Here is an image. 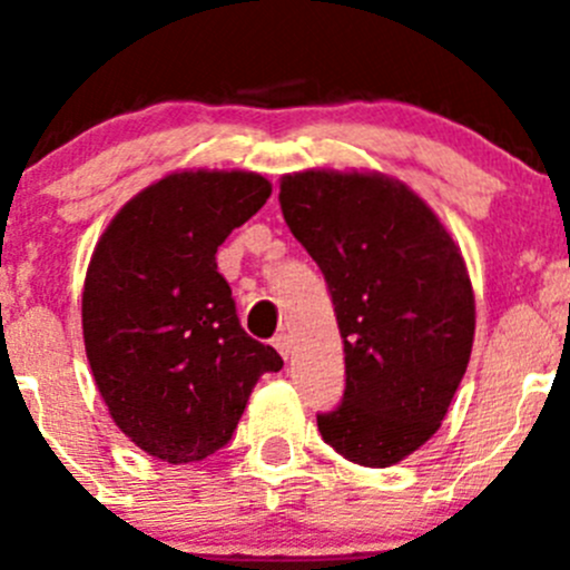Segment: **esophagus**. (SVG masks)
<instances>
[{
  "mask_svg": "<svg viewBox=\"0 0 570 570\" xmlns=\"http://www.w3.org/2000/svg\"><path fill=\"white\" fill-rule=\"evenodd\" d=\"M273 347L278 350L284 358H289V355H292V336H286V333H278V336L273 338Z\"/></svg>",
  "mask_w": 570,
  "mask_h": 570,
  "instance_id": "1",
  "label": "esophagus"
}]
</instances>
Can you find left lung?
<instances>
[{
  "mask_svg": "<svg viewBox=\"0 0 570 570\" xmlns=\"http://www.w3.org/2000/svg\"><path fill=\"white\" fill-rule=\"evenodd\" d=\"M281 212L320 264L344 338L347 389L320 413L322 441L386 469L444 422L474 344V289L461 245L428 200L377 170L281 176Z\"/></svg>",
  "mask_w": 570,
  "mask_h": 570,
  "instance_id": "obj_1",
  "label": "left lung"
}]
</instances>
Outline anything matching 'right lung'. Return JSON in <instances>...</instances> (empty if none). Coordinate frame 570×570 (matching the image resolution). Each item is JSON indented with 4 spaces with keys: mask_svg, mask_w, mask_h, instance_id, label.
Returning <instances> with one entry per match:
<instances>
[{
    "mask_svg": "<svg viewBox=\"0 0 570 570\" xmlns=\"http://www.w3.org/2000/svg\"><path fill=\"white\" fill-rule=\"evenodd\" d=\"M253 170H176L126 200L90 256L82 336L120 433L165 463L228 444L253 386L284 366L243 331L215 253L267 204Z\"/></svg>",
    "mask_w": 570,
    "mask_h": 570,
    "instance_id": "add662e5",
    "label": "right lung"
}]
</instances>
